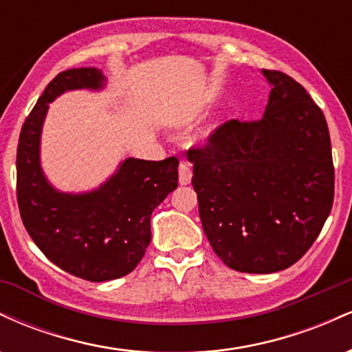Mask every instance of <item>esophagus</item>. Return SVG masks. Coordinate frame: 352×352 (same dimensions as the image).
I'll return each mask as SVG.
<instances>
[{"instance_id": "obj_1", "label": "esophagus", "mask_w": 352, "mask_h": 352, "mask_svg": "<svg viewBox=\"0 0 352 352\" xmlns=\"http://www.w3.org/2000/svg\"><path fill=\"white\" fill-rule=\"evenodd\" d=\"M192 180V168L187 162H182L179 165V182L180 185H188Z\"/></svg>"}]
</instances>
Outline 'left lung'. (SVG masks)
<instances>
[{
  "label": "left lung",
  "instance_id": "left-lung-1",
  "mask_svg": "<svg viewBox=\"0 0 352 352\" xmlns=\"http://www.w3.org/2000/svg\"><path fill=\"white\" fill-rule=\"evenodd\" d=\"M261 72L272 86L263 117L228 120L205 147L187 153L205 235L218 258L241 273L296 263L334 199L324 114L293 78Z\"/></svg>",
  "mask_w": 352,
  "mask_h": 352
}]
</instances>
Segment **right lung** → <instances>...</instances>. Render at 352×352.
<instances>
[{
    "label": "right lung",
    "instance_id": "1",
    "mask_svg": "<svg viewBox=\"0 0 352 352\" xmlns=\"http://www.w3.org/2000/svg\"><path fill=\"white\" fill-rule=\"evenodd\" d=\"M98 67L59 72L44 89L19 134L16 193L21 220L41 252L87 281L125 276L151 243L152 212L179 185V159L129 157L98 188L69 193L52 187L41 167V132L50 102L67 91H100Z\"/></svg>",
    "mask_w": 352,
    "mask_h": 352
}]
</instances>
